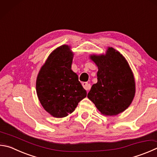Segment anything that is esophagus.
<instances>
[{
	"instance_id": "1",
	"label": "esophagus",
	"mask_w": 157,
	"mask_h": 157,
	"mask_svg": "<svg viewBox=\"0 0 157 157\" xmlns=\"http://www.w3.org/2000/svg\"><path fill=\"white\" fill-rule=\"evenodd\" d=\"M82 86L84 88V89H86V90H89L90 89V84H89L88 82H83L82 83Z\"/></svg>"
}]
</instances>
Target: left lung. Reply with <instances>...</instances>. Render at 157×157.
I'll list each match as a JSON object with an SVG mask.
<instances>
[{
	"instance_id": "8db88e82",
	"label": "left lung",
	"mask_w": 157,
	"mask_h": 157,
	"mask_svg": "<svg viewBox=\"0 0 157 157\" xmlns=\"http://www.w3.org/2000/svg\"><path fill=\"white\" fill-rule=\"evenodd\" d=\"M98 67V82L88 93L101 113L116 115L130 106L135 97V82L126 59L113 48H108L106 55L90 56Z\"/></svg>"
}]
</instances>
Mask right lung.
<instances>
[{"mask_svg":"<svg viewBox=\"0 0 157 157\" xmlns=\"http://www.w3.org/2000/svg\"><path fill=\"white\" fill-rule=\"evenodd\" d=\"M73 54L67 45L57 48L42 67L36 80V92L44 110L57 118L72 113L86 90L71 70Z\"/></svg>","mask_w":157,"mask_h":157,"instance_id":"add662e5","label":"right lung"}]
</instances>
